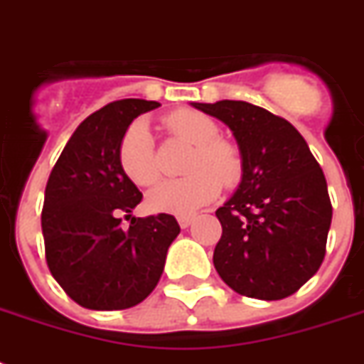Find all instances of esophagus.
<instances>
[{
    "label": "esophagus",
    "instance_id": "1",
    "mask_svg": "<svg viewBox=\"0 0 364 364\" xmlns=\"http://www.w3.org/2000/svg\"><path fill=\"white\" fill-rule=\"evenodd\" d=\"M177 223H179V227L181 228H188L194 223L193 215H179L177 217Z\"/></svg>",
    "mask_w": 364,
    "mask_h": 364
}]
</instances>
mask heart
I'll use <instances>...</instances> for the list:
<instances>
[{
  "mask_svg": "<svg viewBox=\"0 0 364 364\" xmlns=\"http://www.w3.org/2000/svg\"><path fill=\"white\" fill-rule=\"evenodd\" d=\"M170 134L193 143L185 171L188 176L168 179L153 188L147 204L154 211L188 215L204 208L221 193V183L232 187L242 177V156L236 145L223 139L213 119L194 109H177L164 117ZM117 160L124 176L139 187H149L160 177V162L153 134L143 121L134 122L122 134Z\"/></svg>",
  "mask_w": 364,
  "mask_h": 364,
  "instance_id": "1",
  "label": "heart"
}]
</instances>
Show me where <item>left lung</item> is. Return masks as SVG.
I'll return each mask as SVG.
<instances>
[{"instance_id": "1", "label": "left lung", "mask_w": 364, "mask_h": 364, "mask_svg": "<svg viewBox=\"0 0 364 364\" xmlns=\"http://www.w3.org/2000/svg\"><path fill=\"white\" fill-rule=\"evenodd\" d=\"M193 105L225 122L242 153V183L215 211L223 227L215 270L243 296H291L319 270L327 251L333 205L321 166L291 122L259 105Z\"/></svg>"}]
</instances>
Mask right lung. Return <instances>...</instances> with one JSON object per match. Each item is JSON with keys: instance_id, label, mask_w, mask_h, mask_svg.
<instances>
[{"instance_id": "1", "label": "right lung", "mask_w": 364, "mask_h": 364, "mask_svg": "<svg viewBox=\"0 0 364 364\" xmlns=\"http://www.w3.org/2000/svg\"><path fill=\"white\" fill-rule=\"evenodd\" d=\"M159 102H111L79 124L56 160L41 211L45 259L65 294L88 310H126L151 294L179 234L168 213L132 217L143 194L117 147L130 122ZM122 213L131 227H122Z\"/></svg>"}]
</instances>
